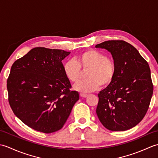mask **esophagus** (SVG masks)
Returning <instances> with one entry per match:
<instances>
[{
	"label": "esophagus",
	"mask_w": 158,
	"mask_h": 158,
	"mask_svg": "<svg viewBox=\"0 0 158 158\" xmlns=\"http://www.w3.org/2000/svg\"><path fill=\"white\" fill-rule=\"evenodd\" d=\"M80 96L82 98H86V97H88V94H80Z\"/></svg>",
	"instance_id": "esophagus-1"
}]
</instances>
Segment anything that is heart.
Listing matches in <instances>:
<instances>
[{
	"instance_id": "obj_1",
	"label": "heart",
	"mask_w": 158,
	"mask_h": 158,
	"mask_svg": "<svg viewBox=\"0 0 158 158\" xmlns=\"http://www.w3.org/2000/svg\"><path fill=\"white\" fill-rule=\"evenodd\" d=\"M67 79L73 83L81 79L83 72L86 73V80L74 86L77 91L89 93L102 87L108 86L115 75V64L113 60L103 53L89 49L79 54L74 60H69L63 67Z\"/></svg>"
}]
</instances>
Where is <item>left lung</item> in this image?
Wrapping results in <instances>:
<instances>
[{
	"instance_id": "8db88e82",
	"label": "left lung",
	"mask_w": 158,
	"mask_h": 158,
	"mask_svg": "<svg viewBox=\"0 0 158 158\" xmlns=\"http://www.w3.org/2000/svg\"><path fill=\"white\" fill-rule=\"evenodd\" d=\"M96 48L109 52L115 64L113 80L98 95L97 115L109 130H129L149 109L153 91L149 66L135 47L124 41H107Z\"/></svg>"
}]
</instances>
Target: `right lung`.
<instances>
[{
    "label": "right lung",
    "instance_id": "1",
    "mask_svg": "<svg viewBox=\"0 0 158 158\" xmlns=\"http://www.w3.org/2000/svg\"><path fill=\"white\" fill-rule=\"evenodd\" d=\"M70 53L35 48L11 66L6 82L10 106L23 123L39 132L61 129L79 99L63 70L62 61Z\"/></svg>",
    "mask_w": 158,
    "mask_h": 158
}]
</instances>
